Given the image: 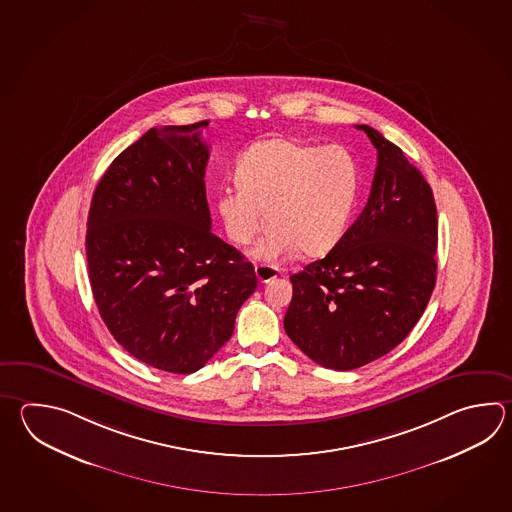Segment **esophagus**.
<instances>
[{
	"instance_id": "1",
	"label": "esophagus",
	"mask_w": 512,
	"mask_h": 512,
	"mask_svg": "<svg viewBox=\"0 0 512 512\" xmlns=\"http://www.w3.org/2000/svg\"><path fill=\"white\" fill-rule=\"evenodd\" d=\"M255 273H257V279L262 284H266V282L272 281L275 279L277 275H279V268H275V266H270V264H257L255 266Z\"/></svg>"
}]
</instances>
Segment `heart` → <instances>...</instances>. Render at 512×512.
I'll return each instance as SVG.
<instances>
[{
  "label": "heart",
  "instance_id": "heart-1",
  "mask_svg": "<svg viewBox=\"0 0 512 512\" xmlns=\"http://www.w3.org/2000/svg\"><path fill=\"white\" fill-rule=\"evenodd\" d=\"M233 175L237 186L217 191V211L239 246L250 244L266 217L270 228L251 250L261 261L332 250L345 237L361 188V169L346 147L288 138L248 147Z\"/></svg>",
  "mask_w": 512,
  "mask_h": 512
}]
</instances>
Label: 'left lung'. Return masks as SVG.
<instances>
[{
	"mask_svg": "<svg viewBox=\"0 0 512 512\" xmlns=\"http://www.w3.org/2000/svg\"><path fill=\"white\" fill-rule=\"evenodd\" d=\"M377 167L365 209L321 261L293 273L284 330L317 365L354 370L396 348L436 284L438 211L403 151L370 126Z\"/></svg>",
	"mask_w": 512,
	"mask_h": 512,
	"instance_id": "obj_1",
	"label": "left lung"
}]
</instances>
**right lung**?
<instances>
[{
	"label": "right lung",
	"instance_id": "obj_1",
	"mask_svg": "<svg viewBox=\"0 0 512 512\" xmlns=\"http://www.w3.org/2000/svg\"><path fill=\"white\" fill-rule=\"evenodd\" d=\"M191 126L149 129L94 189L87 266L94 303L129 354L193 374L230 339L257 288L253 264L211 233L209 149Z\"/></svg>",
	"mask_w": 512,
	"mask_h": 512
}]
</instances>
